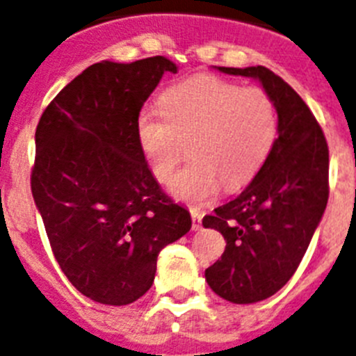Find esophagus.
I'll return each mask as SVG.
<instances>
[{
  "mask_svg": "<svg viewBox=\"0 0 356 356\" xmlns=\"http://www.w3.org/2000/svg\"><path fill=\"white\" fill-rule=\"evenodd\" d=\"M191 218H193V229H195V232H198V229L202 227V211L200 209H195V207H193Z\"/></svg>",
  "mask_w": 356,
  "mask_h": 356,
  "instance_id": "obj_1",
  "label": "esophagus"
}]
</instances>
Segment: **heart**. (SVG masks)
Instances as JSON below:
<instances>
[{
  "instance_id": "heart-1",
  "label": "heart",
  "mask_w": 356,
  "mask_h": 356,
  "mask_svg": "<svg viewBox=\"0 0 356 356\" xmlns=\"http://www.w3.org/2000/svg\"><path fill=\"white\" fill-rule=\"evenodd\" d=\"M160 110L138 115L139 149L156 178L167 181L189 145L193 161L170 181V193L189 204L217 195L220 184L226 189L244 186L266 161L280 132L277 110L263 88L215 76L169 88Z\"/></svg>"
}]
</instances>
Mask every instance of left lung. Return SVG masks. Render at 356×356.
Listing matches in <instances>:
<instances>
[{
	"mask_svg": "<svg viewBox=\"0 0 356 356\" xmlns=\"http://www.w3.org/2000/svg\"><path fill=\"white\" fill-rule=\"evenodd\" d=\"M217 70L257 81L280 118L274 149L254 180L202 220L226 241L222 257L206 270L207 285L248 305L274 296L300 266L329 198V149L309 106L281 76L263 65Z\"/></svg>",
	"mask_w": 356,
	"mask_h": 356,
	"instance_id": "obj_1",
	"label": "left lung"
}]
</instances>
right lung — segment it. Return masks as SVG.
<instances>
[{"instance_id":"1","label":"right lung","mask_w":356,"mask_h":356,"mask_svg":"<svg viewBox=\"0 0 356 356\" xmlns=\"http://www.w3.org/2000/svg\"><path fill=\"white\" fill-rule=\"evenodd\" d=\"M176 71L165 56L97 62L36 127L34 204L65 277L102 305L139 300L158 254L191 229V215L161 191L136 136L145 101Z\"/></svg>"}]
</instances>
